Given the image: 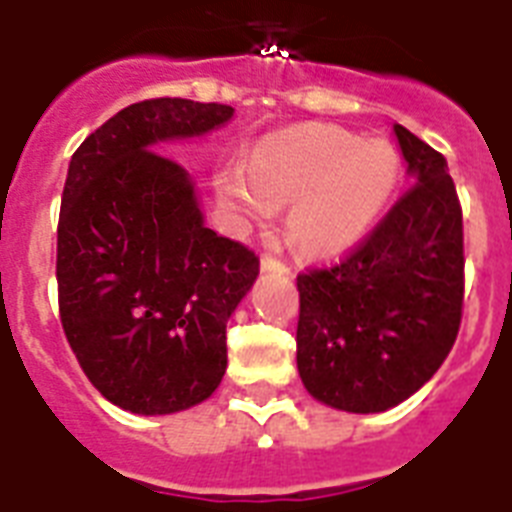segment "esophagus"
Here are the masks:
<instances>
[{
	"mask_svg": "<svg viewBox=\"0 0 512 512\" xmlns=\"http://www.w3.org/2000/svg\"><path fill=\"white\" fill-rule=\"evenodd\" d=\"M261 272H277V275H288V264L277 261L275 256H261Z\"/></svg>",
	"mask_w": 512,
	"mask_h": 512,
	"instance_id": "esophagus-1",
	"label": "esophagus"
}]
</instances>
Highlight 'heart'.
<instances>
[{
	"label": "heart",
	"mask_w": 512,
	"mask_h": 512,
	"mask_svg": "<svg viewBox=\"0 0 512 512\" xmlns=\"http://www.w3.org/2000/svg\"><path fill=\"white\" fill-rule=\"evenodd\" d=\"M402 171L394 142L309 124L269 134L256 145L248 169L224 166L216 192L240 222L264 224L277 208L290 206V245L312 259H335L375 230Z\"/></svg>",
	"instance_id": "heart-1"
}]
</instances>
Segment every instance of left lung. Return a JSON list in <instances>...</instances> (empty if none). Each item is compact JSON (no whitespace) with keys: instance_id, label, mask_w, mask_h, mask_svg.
I'll use <instances>...</instances> for the list:
<instances>
[{"instance_id":"obj_1","label":"left lung","mask_w":512,"mask_h":512,"mask_svg":"<svg viewBox=\"0 0 512 512\" xmlns=\"http://www.w3.org/2000/svg\"><path fill=\"white\" fill-rule=\"evenodd\" d=\"M407 195L349 259L298 275V375L333 410L386 412L433 378L463 317V208L447 158L394 124Z\"/></svg>"}]
</instances>
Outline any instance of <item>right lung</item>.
Wrapping results in <instances>:
<instances>
[{
    "label": "right lung",
    "mask_w": 512,
    "mask_h": 512,
    "mask_svg": "<svg viewBox=\"0 0 512 512\" xmlns=\"http://www.w3.org/2000/svg\"><path fill=\"white\" fill-rule=\"evenodd\" d=\"M219 102H134L73 153L57 224L60 322L81 370L134 415L214 394L227 322L259 277L245 245L206 227L190 171L158 153L232 121Z\"/></svg>",
    "instance_id": "right-lung-1"
}]
</instances>
